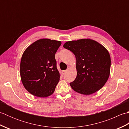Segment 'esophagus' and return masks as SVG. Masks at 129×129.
<instances>
[{"label":"esophagus","mask_w":129,"mask_h":129,"mask_svg":"<svg viewBox=\"0 0 129 129\" xmlns=\"http://www.w3.org/2000/svg\"><path fill=\"white\" fill-rule=\"evenodd\" d=\"M66 72H67V70H63V71H62V75H64L65 73H66Z\"/></svg>","instance_id":"esophagus-1"}]
</instances>
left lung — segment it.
Returning <instances> with one entry per match:
<instances>
[{"mask_svg": "<svg viewBox=\"0 0 129 129\" xmlns=\"http://www.w3.org/2000/svg\"><path fill=\"white\" fill-rule=\"evenodd\" d=\"M63 47L75 55L77 75L70 83L75 91L90 95L102 88L110 75L111 59L108 50L90 39L65 43Z\"/></svg>", "mask_w": 129, "mask_h": 129, "instance_id": "obj_1", "label": "left lung"}]
</instances>
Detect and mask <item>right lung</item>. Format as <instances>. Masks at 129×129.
I'll list each match as a JSON object with an SVG mask.
<instances>
[{"mask_svg":"<svg viewBox=\"0 0 129 129\" xmlns=\"http://www.w3.org/2000/svg\"><path fill=\"white\" fill-rule=\"evenodd\" d=\"M61 42L49 39L38 40L29 45L20 61V77L25 89L37 97L53 94L60 79L55 54Z\"/></svg>","mask_w":129,"mask_h":129,"instance_id":"1","label":"right lung"}]
</instances>
